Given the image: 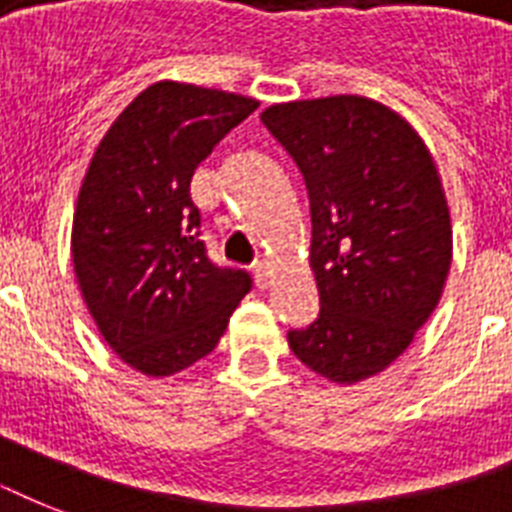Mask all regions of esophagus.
I'll return each instance as SVG.
<instances>
[{"mask_svg":"<svg viewBox=\"0 0 512 512\" xmlns=\"http://www.w3.org/2000/svg\"><path fill=\"white\" fill-rule=\"evenodd\" d=\"M252 271H255V284L260 289H265L268 284H271V263H265V260H260V263L252 265Z\"/></svg>","mask_w":512,"mask_h":512,"instance_id":"esophagus-1","label":"esophagus"}]
</instances>
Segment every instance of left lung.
<instances>
[{"mask_svg": "<svg viewBox=\"0 0 512 512\" xmlns=\"http://www.w3.org/2000/svg\"><path fill=\"white\" fill-rule=\"evenodd\" d=\"M260 119L311 199L321 311L289 329V348L353 385L393 364L441 300L452 265L441 177L412 124L361 95L279 103Z\"/></svg>", "mask_w": 512, "mask_h": 512, "instance_id": "obj_1", "label": "left lung"}]
</instances>
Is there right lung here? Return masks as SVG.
<instances>
[{
    "mask_svg": "<svg viewBox=\"0 0 512 512\" xmlns=\"http://www.w3.org/2000/svg\"><path fill=\"white\" fill-rule=\"evenodd\" d=\"M257 100L156 82L95 148L71 231L87 311L124 364L167 377L212 353L252 279L199 239L191 177Z\"/></svg>",
    "mask_w": 512,
    "mask_h": 512,
    "instance_id": "right-lung-1",
    "label": "right lung"
}]
</instances>
